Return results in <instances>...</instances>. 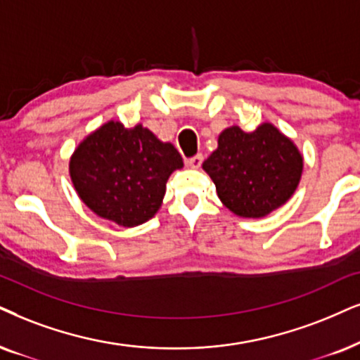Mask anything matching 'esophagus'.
Listing matches in <instances>:
<instances>
[{"label": "esophagus", "mask_w": 360, "mask_h": 360, "mask_svg": "<svg viewBox=\"0 0 360 360\" xmlns=\"http://www.w3.org/2000/svg\"><path fill=\"white\" fill-rule=\"evenodd\" d=\"M202 165V154H198V156L188 159V166L193 167V169H199Z\"/></svg>", "instance_id": "esophagus-1"}]
</instances>
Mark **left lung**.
<instances>
[{"label":"left lung","mask_w":360,"mask_h":360,"mask_svg":"<svg viewBox=\"0 0 360 360\" xmlns=\"http://www.w3.org/2000/svg\"><path fill=\"white\" fill-rule=\"evenodd\" d=\"M302 167V153L272 122H262L252 133L226 127L217 149L202 162L221 202L249 219L284 206L297 189Z\"/></svg>","instance_id":"1"}]
</instances>
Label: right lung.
<instances>
[{
    "label": "right lung",
    "mask_w": 360,
    "mask_h": 360,
    "mask_svg": "<svg viewBox=\"0 0 360 360\" xmlns=\"http://www.w3.org/2000/svg\"><path fill=\"white\" fill-rule=\"evenodd\" d=\"M183 166L179 151L148 127H124L111 120L78 144L70 159V177L96 216L134 227L154 217L167 179Z\"/></svg>",
    "instance_id": "right-lung-1"
}]
</instances>
